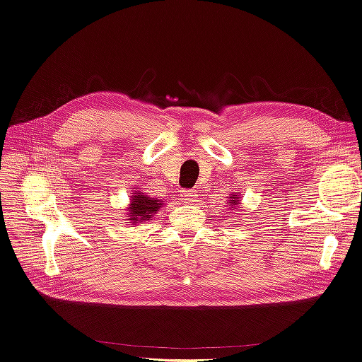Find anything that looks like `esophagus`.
<instances>
[{
	"label": "esophagus",
	"instance_id": "1",
	"mask_svg": "<svg viewBox=\"0 0 362 362\" xmlns=\"http://www.w3.org/2000/svg\"><path fill=\"white\" fill-rule=\"evenodd\" d=\"M182 200H183V203H187V204H197L199 195H197V192H195L194 189L183 191L182 192Z\"/></svg>",
	"mask_w": 362,
	"mask_h": 362
}]
</instances>
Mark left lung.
<instances>
[{
  "label": "left lung",
  "instance_id": "8db88e82",
  "mask_svg": "<svg viewBox=\"0 0 362 362\" xmlns=\"http://www.w3.org/2000/svg\"><path fill=\"white\" fill-rule=\"evenodd\" d=\"M230 197H229V206H230V209L233 208V209H236L240 206V202H241V199H240V194L238 192H232V194H229Z\"/></svg>",
  "mask_w": 362,
  "mask_h": 362
}]
</instances>
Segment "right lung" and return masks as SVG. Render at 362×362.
I'll use <instances>...</instances> for the list:
<instances>
[{"label": "right lung", "mask_w": 362, "mask_h": 362, "mask_svg": "<svg viewBox=\"0 0 362 362\" xmlns=\"http://www.w3.org/2000/svg\"><path fill=\"white\" fill-rule=\"evenodd\" d=\"M165 203L159 199L148 197L146 192L133 191L130 195V203L127 208V216L132 224L146 223L153 218V215L156 214Z\"/></svg>", "instance_id": "obj_1"}]
</instances>
